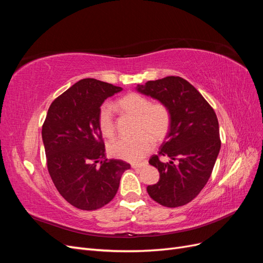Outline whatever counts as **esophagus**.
I'll return each mask as SVG.
<instances>
[{
  "label": "esophagus",
  "mask_w": 263,
  "mask_h": 263,
  "mask_svg": "<svg viewBox=\"0 0 263 263\" xmlns=\"http://www.w3.org/2000/svg\"><path fill=\"white\" fill-rule=\"evenodd\" d=\"M147 165V162L144 161V162H139V163H132V168L134 169H138V168H142V166Z\"/></svg>",
  "instance_id": "1"
}]
</instances>
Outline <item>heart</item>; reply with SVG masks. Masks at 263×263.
Returning a JSON list of instances; mask_svg holds the SVG:
<instances>
[{"label":"heart","mask_w":263,"mask_h":263,"mask_svg":"<svg viewBox=\"0 0 263 263\" xmlns=\"http://www.w3.org/2000/svg\"><path fill=\"white\" fill-rule=\"evenodd\" d=\"M118 106L126 114L136 117L135 133L130 138H119L110 142L109 153L116 158L136 162L148 155L155 146L156 140H162L171 127V113L162 102L151 101L139 93H129L117 101ZM99 127L107 138H113L116 125L113 106L104 103L99 110Z\"/></svg>","instance_id":"1"}]
</instances>
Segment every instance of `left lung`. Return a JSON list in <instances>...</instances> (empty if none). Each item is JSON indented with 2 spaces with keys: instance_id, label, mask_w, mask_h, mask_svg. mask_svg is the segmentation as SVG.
I'll return each mask as SVG.
<instances>
[{
  "instance_id": "obj_1",
  "label": "left lung",
  "mask_w": 263,
  "mask_h": 263,
  "mask_svg": "<svg viewBox=\"0 0 263 263\" xmlns=\"http://www.w3.org/2000/svg\"><path fill=\"white\" fill-rule=\"evenodd\" d=\"M169 107L171 127L166 140L149 163L160 179L147 186L149 196L165 208H179L198 195L208 183L220 149L219 126L215 110L195 87L180 77H165L138 85ZM164 155L172 160L162 163Z\"/></svg>"
}]
</instances>
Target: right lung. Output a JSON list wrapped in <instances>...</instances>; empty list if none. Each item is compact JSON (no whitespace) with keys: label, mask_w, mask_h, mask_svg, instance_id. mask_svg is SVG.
Listing matches in <instances>:
<instances>
[{"label":"right lung","mask_w":263,"mask_h":263,"mask_svg":"<svg viewBox=\"0 0 263 263\" xmlns=\"http://www.w3.org/2000/svg\"><path fill=\"white\" fill-rule=\"evenodd\" d=\"M122 87L95 79L73 84L49 106L43 124L47 168L55 189L74 208L94 211L113 200L130 164L105 158L99 110Z\"/></svg>","instance_id":"right-lung-1"}]
</instances>
